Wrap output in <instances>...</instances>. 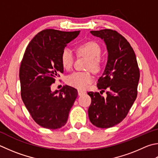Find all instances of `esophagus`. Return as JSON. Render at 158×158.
<instances>
[{"label":"esophagus","instance_id":"34e87169","mask_svg":"<svg viewBox=\"0 0 158 158\" xmlns=\"http://www.w3.org/2000/svg\"><path fill=\"white\" fill-rule=\"evenodd\" d=\"M85 94V91H83V90H78V94H79V96L83 95V94Z\"/></svg>","mask_w":158,"mask_h":158}]
</instances>
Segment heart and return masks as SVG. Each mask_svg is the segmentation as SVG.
<instances>
[{"mask_svg": "<svg viewBox=\"0 0 158 158\" xmlns=\"http://www.w3.org/2000/svg\"><path fill=\"white\" fill-rule=\"evenodd\" d=\"M78 52L88 56L90 59L88 68L97 71L102 65V59L100 55L102 53L101 47L94 41H88L79 45ZM74 60V54L69 48H65L62 51L61 61L63 67L65 70H70L73 65ZM93 81V76L88 72H76L67 77L66 82L68 85L78 89L86 88L88 85Z\"/></svg>", "mask_w": 158, "mask_h": 158, "instance_id": "obj_1", "label": "heart"}]
</instances>
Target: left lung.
I'll use <instances>...</instances> for the list:
<instances>
[{
    "instance_id": "left-lung-1",
    "label": "left lung",
    "mask_w": 158,
    "mask_h": 158,
    "mask_svg": "<svg viewBox=\"0 0 158 158\" xmlns=\"http://www.w3.org/2000/svg\"><path fill=\"white\" fill-rule=\"evenodd\" d=\"M104 40L108 50V61L97 88L107 89V97L89 92L92 102L88 108L90 122L98 128L113 127L127 115L137 95L139 70L134 50L117 31L105 29L90 31Z\"/></svg>"
}]
</instances>
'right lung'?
<instances>
[{
  "label": "right lung",
  "mask_w": 158,
  "mask_h": 158,
  "mask_svg": "<svg viewBox=\"0 0 158 158\" xmlns=\"http://www.w3.org/2000/svg\"><path fill=\"white\" fill-rule=\"evenodd\" d=\"M79 31H40L23 57L19 70L21 98L33 119L44 128L54 130L64 127L78 95L77 89L69 85L52 92L51 85L64 73L62 51Z\"/></svg>",
  "instance_id": "obj_1"
}]
</instances>
